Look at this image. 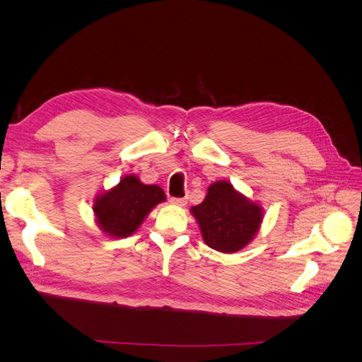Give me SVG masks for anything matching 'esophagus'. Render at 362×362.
<instances>
[{
  "label": "esophagus",
  "instance_id": "esophagus-1",
  "mask_svg": "<svg viewBox=\"0 0 362 362\" xmlns=\"http://www.w3.org/2000/svg\"><path fill=\"white\" fill-rule=\"evenodd\" d=\"M170 202L175 204V205H181L182 206V205L187 204V198H172Z\"/></svg>",
  "mask_w": 362,
  "mask_h": 362
}]
</instances>
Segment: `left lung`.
<instances>
[{"label":"left lung","mask_w":362,"mask_h":362,"mask_svg":"<svg viewBox=\"0 0 362 362\" xmlns=\"http://www.w3.org/2000/svg\"><path fill=\"white\" fill-rule=\"evenodd\" d=\"M190 211L199 223L204 242L223 254L249 245L262 221V208L228 181L213 182L202 204L192 206Z\"/></svg>","instance_id":"left-lung-1"}]
</instances>
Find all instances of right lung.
I'll return each instance as SVG.
<instances>
[{
  "label": "right lung",
  "instance_id": "right-lung-1",
  "mask_svg": "<svg viewBox=\"0 0 362 362\" xmlns=\"http://www.w3.org/2000/svg\"><path fill=\"white\" fill-rule=\"evenodd\" d=\"M163 201H166V194L158 185H146L136 175H127L116 187L96 196L93 213L105 234L116 238L128 237Z\"/></svg>",
  "mask_w": 362,
  "mask_h": 362
}]
</instances>
